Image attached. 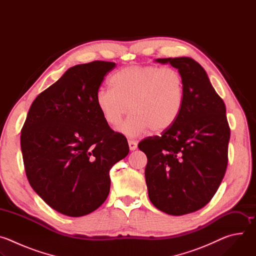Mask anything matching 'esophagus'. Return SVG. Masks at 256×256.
<instances>
[{
  "mask_svg": "<svg viewBox=\"0 0 256 256\" xmlns=\"http://www.w3.org/2000/svg\"><path fill=\"white\" fill-rule=\"evenodd\" d=\"M128 147L130 151H134L138 148V144L134 140H128Z\"/></svg>",
  "mask_w": 256,
  "mask_h": 256,
  "instance_id": "obj_1",
  "label": "esophagus"
}]
</instances>
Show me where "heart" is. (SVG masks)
Returning <instances> with one entry per match:
<instances>
[{
    "instance_id": "b5f03b06",
    "label": "heart",
    "mask_w": 256,
    "mask_h": 256,
    "mask_svg": "<svg viewBox=\"0 0 256 256\" xmlns=\"http://www.w3.org/2000/svg\"><path fill=\"white\" fill-rule=\"evenodd\" d=\"M112 88H99L96 105L103 120L120 124L128 109L132 114L118 130L134 138L151 128L162 132L178 120L184 100V86L179 72L155 66H130L112 77Z\"/></svg>"
}]
</instances>
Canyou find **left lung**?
<instances>
[{"label": "left lung", "mask_w": 256, "mask_h": 256, "mask_svg": "<svg viewBox=\"0 0 256 256\" xmlns=\"http://www.w3.org/2000/svg\"><path fill=\"white\" fill-rule=\"evenodd\" d=\"M170 64L184 79V107L161 136L138 144L148 158L144 169L151 202L160 210L182 216L204 208L214 196L228 164L230 128L226 106L204 68L188 56L157 58Z\"/></svg>", "instance_id": "left-lung-1"}]
</instances>
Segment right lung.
I'll use <instances>...</instances> for the list:
<instances>
[{"instance_id":"add662e5","label":"right lung","mask_w":256,"mask_h":256,"mask_svg":"<svg viewBox=\"0 0 256 256\" xmlns=\"http://www.w3.org/2000/svg\"><path fill=\"white\" fill-rule=\"evenodd\" d=\"M116 62L77 64L31 104L21 130L29 184L52 208L82 216L110 190L109 171L128 156L126 138L114 132L96 105V92Z\"/></svg>"}]
</instances>
